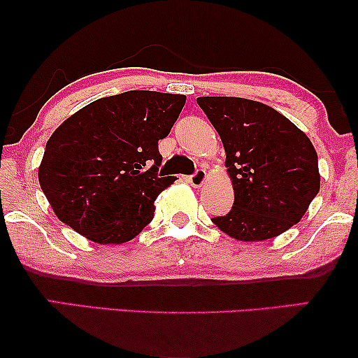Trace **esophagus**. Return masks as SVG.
I'll use <instances>...</instances> for the list:
<instances>
[{"label":"esophagus","instance_id":"1","mask_svg":"<svg viewBox=\"0 0 358 358\" xmlns=\"http://www.w3.org/2000/svg\"><path fill=\"white\" fill-rule=\"evenodd\" d=\"M205 179H207V173H205V169H197L194 174L189 176V182L194 185V187H200L205 182Z\"/></svg>","mask_w":358,"mask_h":358}]
</instances>
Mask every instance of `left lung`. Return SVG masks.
Segmentation results:
<instances>
[{
  "label": "left lung",
  "mask_w": 358,
  "mask_h": 358,
  "mask_svg": "<svg viewBox=\"0 0 358 358\" xmlns=\"http://www.w3.org/2000/svg\"><path fill=\"white\" fill-rule=\"evenodd\" d=\"M197 104L223 141L234 187L231 210L212 222L239 241L275 238L300 222L320 192L310 138L262 102L205 96Z\"/></svg>",
  "instance_id": "obj_1"
}]
</instances>
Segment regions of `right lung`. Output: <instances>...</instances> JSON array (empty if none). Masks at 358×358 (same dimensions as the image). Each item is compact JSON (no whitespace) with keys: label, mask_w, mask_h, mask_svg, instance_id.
Listing matches in <instances>:
<instances>
[{"label":"right lung","mask_w":358,"mask_h":358,"mask_svg":"<svg viewBox=\"0 0 358 358\" xmlns=\"http://www.w3.org/2000/svg\"><path fill=\"white\" fill-rule=\"evenodd\" d=\"M185 96L127 91L66 119L45 145L38 182L60 222L99 244L135 238L155 200L174 182L158 174V141L169 135Z\"/></svg>","instance_id":"1"}]
</instances>
